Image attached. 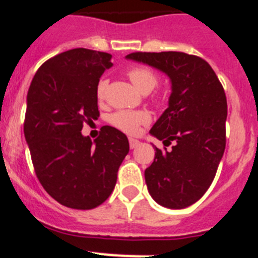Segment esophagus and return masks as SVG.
I'll return each instance as SVG.
<instances>
[{
    "label": "esophagus",
    "instance_id": "1",
    "mask_svg": "<svg viewBox=\"0 0 258 258\" xmlns=\"http://www.w3.org/2000/svg\"><path fill=\"white\" fill-rule=\"evenodd\" d=\"M128 143H130V148H131V149H135V148H138V146L140 145V141L136 140V139H132V138L128 139Z\"/></svg>",
    "mask_w": 258,
    "mask_h": 258
}]
</instances>
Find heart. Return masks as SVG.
I'll return each instance as SVG.
<instances>
[{
  "label": "heart",
  "mask_w": 258,
  "mask_h": 258,
  "mask_svg": "<svg viewBox=\"0 0 258 258\" xmlns=\"http://www.w3.org/2000/svg\"><path fill=\"white\" fill-rule=\"evenodd\" d=\"M127 77L130 78L135 87L143 94H148L158 85V76L146 67H134L127 72ZM106 90H108V80L100 78L95 87V96L96 100L103 104L106 99ZM154 103H159L161 97L158 95L153 96ZM150 114L146 110H117L109 117V122L120 131L128 135L138 134L141 126H145L150 122Z\"/></svg>",
  "instance_id": "obj_1"
}]
</instances>
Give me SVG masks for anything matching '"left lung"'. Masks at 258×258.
Returning <instances> with one entry per match:
<instances>
[{"instance_id": "obj_1", "label": "left lung", "mask_w": 258, "mask_h": 258, "mask_svg": "<svg viewBox=\"0 0 258 258\" xmlns=\"http://www.w3.org/2000/svg\"><path fill=\"white\" fill-rule=\"evenodd\" d=\"M127 59L145 62L171 78L168 108L150 134L172 150L155 148L145 169L150 196L163 207L191 206L212 184L226 145L227 103L224 87L207 61L177 51L132 52Z\"/></svg>"}]
</instances>
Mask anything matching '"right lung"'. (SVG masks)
<instances>
[{
    "label": "right lung",
    "mask_w": 258,
    "mask_h": 258,
    "mask_svg": "<svg viewBox=\"0 0 258 258\" xmlns=\"http://www.w3.org/2000/svg\"><path fill=\"white\" fill-rule=\"evenodd\" d=\"M112 55L73 48L39 67L27 95L24 135L43 189L66 207L91 210L109 198L130 150L123 132L101 127L92 143L83 123L99 117L95 87Z\"/></svg>",
    "instance_id": "obj_1"
}]
</instances>
